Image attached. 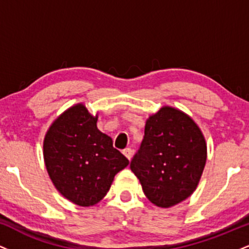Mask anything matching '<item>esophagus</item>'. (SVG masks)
<instances>
[{"label":"esophagus","instance_id":"esophagus-1","mask_svg":"<svg viewBox=\"0 0 249 249\" xmlns=\"http://www.w3.org/2000/svg\"><path fill=\"white\" fill-rule=\"evenodd\" d=\"M123 154L126 157L128 160H131V158H132V150H131L130 147L125 148V150H123Z\"/></svg>","mask_w":249,"mask_h":249}]
</instances>
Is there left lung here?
Returning <instances> with one entry per match:
<instances>
[{
	"instance_id": "obj_1",
	"label": "left lung",
	"mask_w": 249,
	"mask_h": 249,
	"mask_svg": "<svg viewBox=\"0 0 249 249\" xmlns=\"http://www.w3.org/2000/svg\"><path fill=\"white\" fill-rule=\"evenodd\" d=\"M206 142L198 125L177 108L164 107L146 121L130 168L146 198L168 208L191 196L206 164Z\"/></svg>"
}]
</instances>
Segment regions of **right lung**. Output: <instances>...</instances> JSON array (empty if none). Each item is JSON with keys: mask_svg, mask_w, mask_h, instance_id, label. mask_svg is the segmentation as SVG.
<instances>
[{"mask_svg": "<svg viewBox=\"0 0 249 249\" xmlns=\"http://www.w3.org/2000/svg\"><path fill=\"white\" fill-rule=\"evenodd\" d=\"M50 179L62 196L92 206L107 196L113 178L128 165L112 139L97 128V117L84 105L65 111L51 125L43 144Z\"/></svg>", "mask_w": 249, "mask_h": 249, "instance_id": "add662e5", "label": "right lung"}]
</instances>
